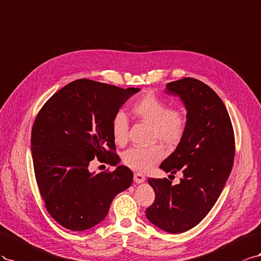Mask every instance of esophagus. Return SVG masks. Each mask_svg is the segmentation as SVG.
Instances as JSON below:
<instances>
[{
	"instance_id": "esophagus-1",
	"label": "esophagus",
	"mask_w": 261,
	"mask_h": 261,
	"mask_svg": "<svg viewBox=\"0 0 261 261\" xmlns=\"http://www.w3.org/2000/svg\"><path fill=\"white\" fill-rule=\"evenodd\" d=\"M145 180V176L141 173H135V181L137 184H141Z\"/></svg>"
}]
</instances>
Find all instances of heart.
Instances as JSON below:
<instances>
[{
    "label": "heart",
    "instance_id": "b5f03b06",
    "mask_svg": "<svg viewBox=\"0 0 261 261\" xmlns=\"http://www.w3.org/2000/svg\"><path fill=\"white\" fill-rule=\"evenodd\" d=\"M131 111L140 121L150 124V142H161L167 147L180 143L187 128V118L181 109L167 108L165 100L148 93L133 103ZM128 131V117L123 111H117L111 119V135L118 145L125 144ZM163 156V147L154 143L145 147L128 148L122 154V162L132 169L145 172Z\"/></svg>",
    "mask_w": 261,
    "mask_h": 261
}]
</instances>
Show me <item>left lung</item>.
Masks as SVG:
<instances>
[{"instance_id": "left-lung-1", "label": "left lung", "mask_w": 261, "mask_h": 261, "mask_svg": "<svg viewBox=\"0 0 261 261\" xmlns=\"http://www.w3.org/2000/svg\"><path fill=\"white\" fill-rule=\"evenodd\" d=\"M165 93L180 97L187 128L160 168L184 177L174 186L167 178H148L155 200L145 214L152 224L177 234L199 224L217 202L233 167L235 139L225 105L206 84L185 77L168 83Z\"/></svg>"}]
</instances>
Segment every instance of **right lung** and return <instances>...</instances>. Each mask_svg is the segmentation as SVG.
Segmentation results:
<instances>
[{
  "label": "right lung",
  "instance_id": "1",
  "mask_svg": "<svg viewBox=\"0 0 261 261\" xmlns=\"http://www.w3.org/2000/svg\"><path fill=\"white\" fill-rule=\"evenodd\" d=\"M139 91L76 80L37 115L31 140L36 180L47 211L63 227L80 232L97 225L114 198L131 186L133 174L126 166L95 174L88 165L95 158L109 164L119 159L111 119Z\"/></svg>",
  "mask_w": 261,
  "mask_h": 261
}]
</instances>
